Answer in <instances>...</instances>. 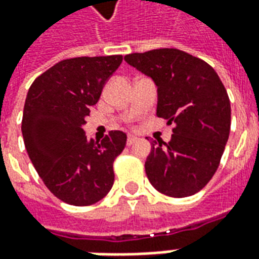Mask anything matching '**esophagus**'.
<instances>
[{
  "instance_id": "obj_1",
  "label": "esophagus",
  "mask_w": 259,
  "mask_h": 259,
  "mask_svg": "<svg viewBox=\"0 0 259 259\" xmlns=\"http://www.w3.org/2000/svg\"><path fill=\"white\" fill-rule=\"evenodd\" d=\"M136 141H137V137H136V136L130 135V136H127V140H126V144H127L130 147V145L135 144Z\"/></svg>"
}]
</instances>
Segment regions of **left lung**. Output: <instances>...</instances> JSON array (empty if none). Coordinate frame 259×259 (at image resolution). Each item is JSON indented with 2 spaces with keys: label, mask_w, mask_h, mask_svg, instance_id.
I'll return each instance as SVG.
<instances>
[{
  "label": "left lung",
  "mask_w": 259,
  "mask_h": 259,
  "mask_svg": "<svg viewBox=\"0 0 259 259\" xmlns=\"http://www.w3.org/2000/svg\"><path fill=\"white\" fill-rule=\"evenodd\" d=\"M158 86L159 118L174 123L168 143H152L145 173L156 191L187 198L217 171L231 130V103L218 74L187 52L162 48L124 56Z\"/></svg>",
  "instance_id": "left-lung-1"
}]
</instances>
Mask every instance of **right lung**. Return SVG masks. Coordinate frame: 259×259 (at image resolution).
Instances as JSON below:
<instances>
[{
	"label": "right lung",
	"mask_w": 259,
	"mask_h": 259,
	"mask_svg": "<svg viewBox=\"0 0 259 259\" xmlns=\"http://www.w3.org/2000/svg\"><path fill=\"white\" fill-rule=\"evenodd\" d=\"M122 60L120 55L66 59L28 89L22 119L27 154L47 188L72 206H91L112 188L126 135L111 130L101 143L88 141L82 124Z\"/></svg>",
	"instance_id": "1"
}]
</instances>
